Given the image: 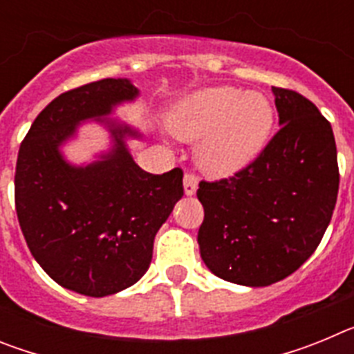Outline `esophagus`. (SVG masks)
<instances>
[{"label":"esophagus","instance_id":"esophagus-1","mask_svg":"<svg viewBox=\"0 0 354 354\" xmlns=\"http://www.w3.org/2000/svg\"><path fill=\"white\" fill-rule=\"evenodd\" d=\"M196 187H198V180H196L195 175L192 174L184 175V193H186L187 196L195 195Z\"/></svg>","mask_w":354,"mask_h":354}]
</instances>
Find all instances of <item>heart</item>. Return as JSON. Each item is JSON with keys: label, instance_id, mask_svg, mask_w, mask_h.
<instances>
[{"label": "heart", "instance_id": "obj_1", "mask_svg": "<svg viewBox=\"0 0 354 354\" xmlns=\"http://www.w3.org/2000/svg\"><path fill=\"white\" fill-rule=\"evenodd\" d=\"M167 126L184 142L200 140L198 165L225 177L259 158L273 131L274 109L261 92L207 86L180 99L168 113Z\"/></svg>", "mask_w": 354, "mask_h": 354}]
</instances>
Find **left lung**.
Masks as SVG:
<instances>
[{
	"mask_svg": "<svg viewBox=\"0 0 354 354\" xmlns=\"http://www.w3.org/2000/svg\"><path fill=\"white\" fill-rule=\"evenodd\" d=\"M280 131L230 179L200 183V255L227 282L266 287L315 252L339 193L330 122L298 92L273 86Z\"/></svg>",
	"mask_w": 354,
	"mask_h": 354,
	"instance_id": "8db88e82",
	"label": "left lung"
}]
</instances>
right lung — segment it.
<instances>
[{"label": "right lung", "instance_id": "right-lung-1", "mask_svg": "<svg viewBox=\"0 0 354 354\" xmlns=\"http://www.w3.org/2000/svg\"><path fill=\"white\" fill-rule=\"evenodd\" d=\"M138 95L126 77L62 93L40 111L19 149L15 211L28 248L56 283L92 298L120 292L145 274L156 234L184 195L183 170H142L127 140L143 134L109 118ZM84 121L104 127L112 145L93 162L74 165L63 147Z\"/></svg>", "mask_w": 354, "mask_h": 354}]
</instances>
